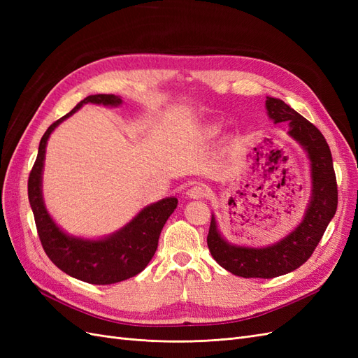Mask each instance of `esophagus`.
<instances>
[{
    "label": "esophagus",
    "mask_w": 358,
    "mask_h": 358,
    "mask_svg": "<svg viewBox=\"0 0 358 358\" xmlns=\"http://www.w3.org/2000/svg\"><path fill=\"white\" fill-rule=\"evenodd\" d=\"M209 194V189L203 183H196V185H192L188 191H187V196L189 199H204L206 196Z\"/></svg>",
    "instance_id": "1"
}]
</instances>
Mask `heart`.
<instances>
[{
	"instance_id": "b5f03b06",
	"label": "heart",
	"mask_w": 358,
	"mask_h": 358,
	"mask_svg": "<svg viewBox=\"0 0 358 358\" xmlns=\"http://www.w3.org/2000/svg\"><path fill=\"white\" fill-rule=\"evenodd\" d=\"M221 129L222 127L220 124H210L203 129V136L204 138H215L221 134Z\"/></svg>"
}]
</instances>
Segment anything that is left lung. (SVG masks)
Segmentation results:
<instances>
[{"label":"left lung","instance_id":"1","mask_svg":"<svg viewBox=\"0 0 358 358\" xmlns=\"http://www.w3.org/2000/svg\"><path fill=\"white\" fill-rule=\"evenodd\" d=\"M266 109L275 124H289L288 134L308 152L312 196L303 221L284 239L266 248L229 243L221 236L212 215L208 234L209 251L221 267L242 278L270 279L299 268L315 251L338 209V183L333 158L320 129L279 99L267 96Z\"/></svg>","mask_w":358,"mask_h":358}]
</instances>
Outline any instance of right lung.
Returning <instances> with one entry per match:
<instances>
[{
	"label": "right lung",
	"mask_w": 358,
	"mask_h": 358,
	"mask_svg": "<svg viewBox=\"0 0 358 358\" xmlns=\"http://www.w3.org/2000/svg\"><path fill=\"white\" fill-rule=\"evenodd\" d=\"M86 103L119 106L113 94L86 96L74 109L53 122L43 134L37 159L28 179V199L34 213L40 242L50 262L62 272L94 285H109L138 275L152 259L162 227L178 206L176 197L162 199L146 206L121 230L99 241L80 239L64 233L50 218L41 194V173L50 133Z\"/></svg>",
	"instance_id": "add662e5"
}]
</instances>
